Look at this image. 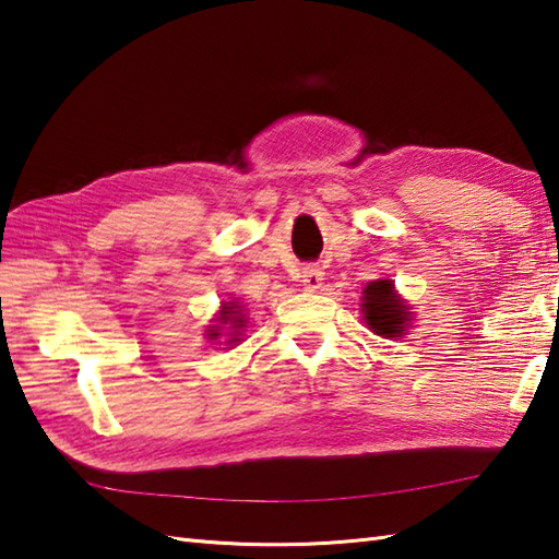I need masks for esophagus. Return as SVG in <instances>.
Returning <instances> with one entry per match:
<instances>
[{"instance_id":"34e87169","label":"esophagus","mask_w":559,"mask_h":559,"mask_svg":"<svg viewBox=\"0 0 559 559\" xmlns=\"http://www.w3.org/2000/svg\"><path fill=\"white\" fill-rule=\"evenodd\" d=\"M324 283V271L317 269V266H305L302 269V286L307 290H319Z\"/></svg>"}]
</instances>
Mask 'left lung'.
<instances>
[{
  "label": "left lung",
  "instance_id": "left-lung-1",
  "mask_svg": "<svg viewBox=\"0 0 559 559\" xmlns=\"http://www.w3.org/2000/svg\"><path fill=\"white\" fill-rule=\"evenodd\" d=\"M362 314L365 324L370 326L377 336L399 338L408 334L411 324V307L399 298L394 290V281H372L362 290Z\"/></svg>",
  "mask_w": 559,
  "mask_h": 559
}]
</instances>
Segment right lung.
<instances>
[{
    "label": "right lung",
    "mask_w": 559,
    "mask_h": 559,
    "mask_svg": "<svg viewBox=\"0 0 559 559\" xmlns=\"http://www.w3.org/2000/svg\"><path fill=\"white\" fill-rule=\"evenodd\" d=\"M218 322H221V324H230V329H233V334H230V341H228V343L240 341L237 336H240V329L245 326V317L240 314V307H237V302H225V305L221 307V317H218ZM206 336H209L211 341H216V338L221 336L218 326H211Z\"/></svg>",
    "instance_id": "right-lung-1"
}]
</instances>
